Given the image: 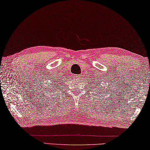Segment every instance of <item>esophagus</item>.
<instances>
[{"label": "esophagus", "mask_w": 150, "mask_h": 150, "mask_svg": "<svg viewBox=\"0 0 150 150\" xmlns=\"http://www.w3.org/2000/svg\"><path fill=\"white\" fill-rule=\"evenodd\" d=\"M80 78V75H76V78Z\"/></svg>", "instance_id": "obj_1"}]
</instances>
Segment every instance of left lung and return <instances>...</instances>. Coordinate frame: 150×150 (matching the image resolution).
<instances>
[{
  "label": "left lung",
  "mask_w": 150,
  "mask_h": 150,
  "mask_svg": "<svg viewBox=\"0 0 150 150\" xmlns=\"http://www.w3.org/2000/svg\"><path fill=\"white\" fill-rule=\"evenodd\" d=\"M99 86H100V88L101 89V90H103V89H102V87L100 86V84H99ZM98 89H99V88H98Z\"/></svg>",
  "instance_id": "1"
}]
</instances>
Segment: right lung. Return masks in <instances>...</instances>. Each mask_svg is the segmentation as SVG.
<instances>
[{"label":"right lung","instance_id":"right-lung-1","mask_svg":"<svg viewBox=\"0 0 150 150\" xmlns=\"http://www.w3.org/2000/svg\"><path fill=\"white\" fill-rule=\"evenodd\" d=\"M55 82H57V81H55L54 83H55ZM52 83H53V81H52ZM51 84H52V86H50V85H48V86H49V87H50V88H52V86H53V89H55L56 87H57L54 86V84H53V83H51ZM55 84H56V83H55Z\"/></svg>","mask_w":150,"mask_h":150}]
</instances>
